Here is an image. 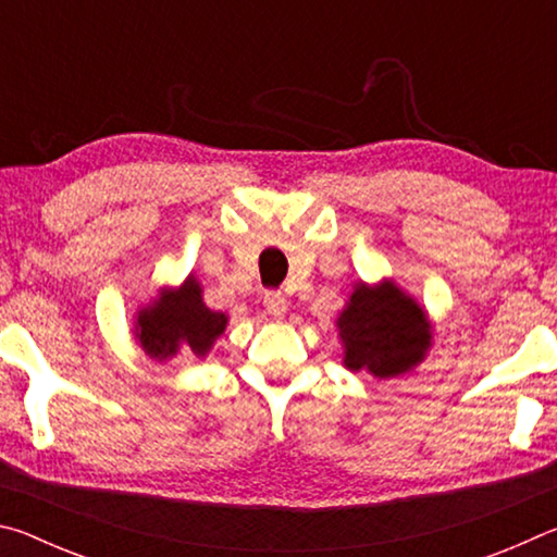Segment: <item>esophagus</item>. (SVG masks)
I'll use <instances>...</instances> for the list:
<instances>
[{
  "label": "esophagus",
  "instance_id": "esophagus-1",
  "mask_svg": "<svg viewBox=\"0 0 557 557\" xmlns=\"http://www.w3.org/2000/svg\"><path fill=\"white\" fill-rule=\"evenodd\" d=\"M262 305H265L268 314L275 317V319H282V317L287 314V299H285V295H282V292H277V289L265 292V299H262Z\"/></svg>",
  "mask_w": 557,
  "mask_h": 557
}]
</instances>
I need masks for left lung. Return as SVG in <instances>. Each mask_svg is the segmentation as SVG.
I'll return each instance as SVG.
<instances>
[{"mask_svg":"<svg viewBox=\"0 0 557 557\" xmlns=\"http://www.w3.org/2000/svg\"><path fill=\"white\" fill-rule=\"evenodd\" d=\"M336 324L346 369H366L375 379L410 371L432 342L428 314L393 282L375 287L358 282Z\"/></svg>","mask_w":557,"mask_h":557,"instance_id":"8db88e82","label":"left lung"}]
</instances>
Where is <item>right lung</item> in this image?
Returning a JSON list of instances; mask_svg holds the SVG:
<instances>
[{"instance_id": "obj_1", "label": "right lung", "mask_w": 557, "mask_h": 557, "mask_svg": "<svg viewBox=\"0 0 557 557\" xmlns=\"http://www.w3.org/2000/svg\"><path fill=\"white\" fill-rule=\"evenodd\" d=\"M225 322L228 317L206 307L199 282L188 277L182 287L164 289L154 305L139 312L137 338L157 361L176 356L182 346L191 348L196 356H206L223 334Z\"/></svg>"}]
</instances>
